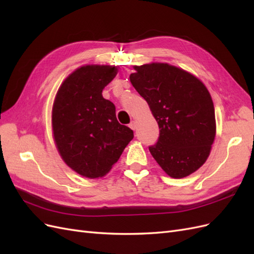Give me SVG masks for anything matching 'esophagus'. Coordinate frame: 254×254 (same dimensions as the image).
Listing matches in <instances>:
<instances>
[{
	"label": "esophagus",
	"mask_w": 254,
	"mask_h": 254,
	"mask_svg": "<svg viewBox=\"0 0 254 254\" xmlns=\"http://www.w3.org/2000/svg\"><path fill=\"white\" fill-rule=\"evenodd\" d=\"M129 127L131 128L132 130H135V128H136V124H135V122H134V121H132L131 123H130V124H129Z\"/></svg>",
	"instance_id": "1"
}]
</instances>
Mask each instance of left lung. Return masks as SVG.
Segmentation results:
<instances>
[{"mask_svg":"<svg viewBox=\"0 0 254 254\" xmlns=\"http://www.w3.org/2000/svg\"><path fill=\"white\" fill-rule=\"evenodd\" d=\"M132 86L158 122V142L151 156L172 178L196 172L210 155L216 134L212 97L194 75L168 64L134 66Z\"/></svg>","mask_w":254,"mask_h":254,"instance_id":"1","label":"left lung"}]
</instances>
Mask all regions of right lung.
Masks as SVG:
<instances>
[{"instance_id":"right-lung-1","label":"right lung","mask_w":254,"mask_h":254,"mask_svg":"<svg viewBox=\"0 0 254 254\" xmlns=\"http://www.w3.org/2000/svg\"><path fill=\"white\" fill-rule=\"evenodd\" d=\"M117 74V66L83 65L67 76L54 101L52 126L60 156L90 179L108 173L133 139L132 130L118 122L113 103L102 94Z\"/></svg>"}]
</instances>
